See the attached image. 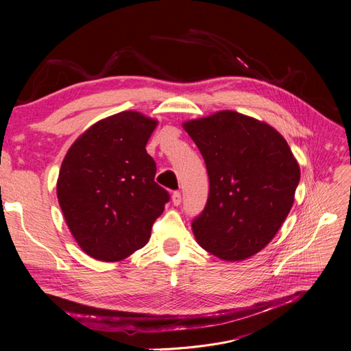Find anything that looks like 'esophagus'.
I'll list each match as a JSON object with an SVG mask.
<instances>
[{
  "label": "esophagus",
  "instance_id": "1",
  "mask_svg": "<svg viewBox=\"0 0 351 351\" xmlns=\"http://www.w3.org/2000/svg\"><path fill=\"white\" fill-rule=\"evenodd\" d=\"M171 200H173L174 206H178L180 204H182V193H180V192H174L173 196H171Z\"/></svg>",
  "mask_w": 351,
  "mask_h": 351
}]
</instances>
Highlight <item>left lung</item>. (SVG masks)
Returning <instances> with one entry per match:
<instances>
[{"label": "left lung", "instance_id": "left-lung-1", "mask_svg": "<svg viewBox=\"0 0 351 351\" xmlns=\"http://www.w3.org/2000/svg\"><path fill=\"white\" fill-rule=\"evenodd\" d=\"M205 159L209 196L192 230L206 252L249 259L275 237L294 204L300 167L272 125L236 111L183 123Z\"/></svg>", "mask_w": 351, "mask_h": 351}]
</instances>
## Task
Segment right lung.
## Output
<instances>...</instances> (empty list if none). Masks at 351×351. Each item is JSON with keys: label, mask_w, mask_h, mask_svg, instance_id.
<instances>
[{"label": "right lung", "mask_w": 351, "mask_h": 351, "mask_svg": "<svg viewBox=\"0 0 351 351\" xmlns=\"http://www.w3.org/2000/svg\"><path fill=\"white\" fill-rule=\"evenodd\" d=\"M158 121L137 111L107 117L82 133L67 151L57 197L80 249L102 262H120L149 241L169 200L154 178L146 143Z\"/></svg>", "instance_id": "1"}]
</instances>
